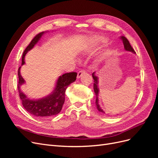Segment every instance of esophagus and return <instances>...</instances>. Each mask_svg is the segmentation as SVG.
Returning <instances> with one entry per match:
<instances>
[{"mask_svg":"<svg viewBox=\"0 0 158 158\" xmlns=\"http://www.w3.org/2000/svg\"><path fill=\"white\" fill-rule=\"evenodd\" d=\"M84 74H85V71L84 70H80L78 73V74H77V78L79 79L81 77V76H82Z\"/></svg>","mask_w":158,"mask_h":158,"instance_id":"esophagus-1","label":"esophagus"}]
</instances>
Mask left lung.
Here are the masks:
<instances>
[{"instance_id":"1","label":"left lung","mask_w":158,"mask_h":158,"mask_svg":"<svg viewBox=\"0 0 158 158\" xmlns=\"http://www.w3.org/2000/svg\"><path fill=\"white\" fill-rule=\"evenodd\" d=\"M121 40L123 41V45H124V48H125V49L127 51H130V52H133V53H136V52L135 51V50L133 49L132 47H131L130 43H129L128 40L127 39V38L125 37L124 36H121ZM95 72L94 73H92V77L94 78V93H95V98H96V99H95V105H96V107H97V109L98 111L99 112H101L102 113H105V111H103V110L102 109V107H100L99 104V99H98V95H99V89L98 88V76H96L95 75Z\"/></svg>"}]
</instances>
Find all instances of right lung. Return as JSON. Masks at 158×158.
Returning <instances> with one entry per match:
<instances>
[{"label": "right lung", "instance_id": "right-lung-1", "mask_svg": "<svg viewBox=\"0 0 158 158\" xmlns=\"http://www.w3.org/2000/svg\"><path fill=\"white\" fill-rule=\"evenodd\" d=\"M45 33L43 31L38 33L32 40L30 45L26 47L22 55V65L25 64L24 59L27 52L33 48ZM20 68H19L18 73L19 78L18 89L23 107L28 113L35 117H51L59 114L64 103L66 89L71 83L76 80L77 73L73 72L60 76L56 80L54 89L50 94L41 99H31L28 98L20 89L21 85L25 83V80L20 74Z\"/></svg>", "mask_w": 158, "mask_h": 158}]
</instances>
